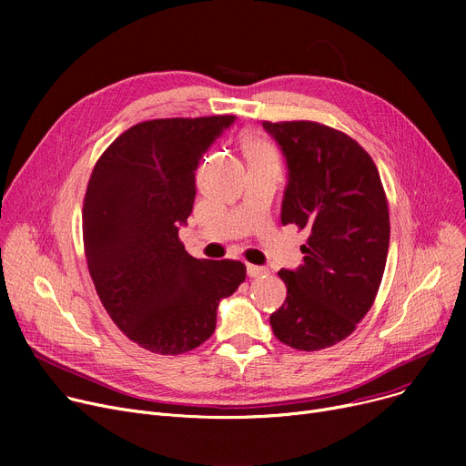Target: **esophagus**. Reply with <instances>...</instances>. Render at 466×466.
I'll return each instance as SVG.
<instances>
[{"mask_svg": "<svg viewBox=\"0 0 466 466\" xmlns=\"http://www.w3.org/2000/svg\"><path fill=\"white\" fill-rule=\"evenodd\" d=\"M268 270L266 268H262V266H255V264H248V276L249 278H260V276H264Z\"/></svg>", "mask_w": 466, "mask_h": 466, "instance_id": "esophagus-1", "label": "esophagus"}]
</instances>
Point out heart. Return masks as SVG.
Returning a JSON list of instances; mask_svg holds the SVG:
<instances>
[{"label": "heart", "mask_w": 466, "mask_h": 466, "mask_svg": "<svg viewBox=\"0 0 466 466\" xmlns=\"http://www.w3.org/2000/svg\"><path fill=\"white\" fill-rule=\"evenodd\" d=\"M243 151H246V157L249 162H274L276 153L272 149V145L260 139V137H249L243 143Z\"/></svg>", "instance_id": "heart-1"}]
</instances>
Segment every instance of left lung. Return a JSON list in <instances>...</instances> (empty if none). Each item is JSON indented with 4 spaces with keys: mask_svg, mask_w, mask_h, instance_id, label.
Wrapping results in <instances>:
<instances>
[{
    "mask_svg": "<svg viewBox=\"0 0 466 466\" xmlns=\"http://www.w3.org/2000/svg\"><path fill=\"white\" fill-rule=\"evenodd\" d=\"M289 166L281 223L308 232L304 264L281 270L285 304L270 325L292 350L346 339L370 311L389 251V208L380 171L348 134L313 120H264Z\"/></svg>",
    "mask_w": 466,
    "mask_h": 466,
    "instance_id": "1",
    "label": "left lung"
}]
</instances>
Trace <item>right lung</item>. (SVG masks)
Wrapping results in <instances>:
<instances>
[{"label": "right lung", "mask_w": 466, "mask_h": 466, "mask_svg": "<svg viewBox=\"0 0 466 466\" xmlns=\"http://www.w3.org/2000/svg\"><path fill=\"white\" fill-rule=\"evenodd\" d=\"M234 115L143 120L97 158L83 202V243L97 297L139 348L181 355L213 334L220 299L246 264L200 260L179 239L198 167Z\"/></svg>", "instance_id": "add662e5"}]
</instances>
